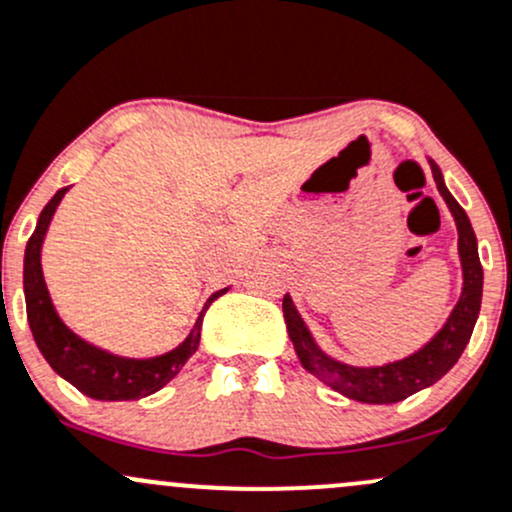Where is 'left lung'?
<instances>
[{"mask_svg":"<svg viewBox=\"0 0 512 512\" xmlns=\"http://www.w3.org/2000/svg\"><path fill=\"white\" fill-rule=\"evenodd\" d=\"M432 174L437 181L441 198L449 206L451 215L459 228V255L461 267H464V292H461L459 304L451 311L449 321L444 328L427 343L412 353L410 358L395 360V363L378 365V368H355V365L338 363V360L328 358L311 338L309 328L301 321L299 311L294 309L289 294H284L282 309L284 321H287L289 338L294 343L301 365L309 370L311 375L326 383L331 390L341 392V395L351 397L355 402H368V405H392L414 392L424 390V387L434 385L437 380L444 378L456 360L464 353L466 343H469L473 326H476L478 311H481V294H483V267L478 260V245L476 235H473L471 220L464 208L456 203L449 188L444 186L439 166L432 161Z\"/></svg>","mask_w":512,"mask_h":512,"instance_id":"1","label":"left lung"}]
</instances>
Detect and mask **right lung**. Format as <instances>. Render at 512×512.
I'll return each instance as SVG.
<instances>
[{"mask_svg":"<svg viewBox=\"0 0 512 512\" xmlns=\"http://www.w3.org/2000/svg\"><path fill=\"white\" fill-rule=\"evenodd\" d=\"M68 186L56 191V196L46 203L36 223L34 235L26 242L24 255V297H26V316H29L31 333L34 341L48 360L53 370L61 375L63 380L78 387L83 395L93 397V400H139L152 392H157L184 368V363L196 353L198 341H201V324L203 314L215 299L223 297L228 289L211 294V299L203 306L201 316H198L196 326L188 333V338L174 351L157 355V358H122V355H112L102 348H95L93 343L83 341L80 336L58 319L56 309H53L51 297H48L46 282H43L41 272V245L43 235H46L48 223H51L53 213H56L58 203L66 196Z\"/></svg>","mask_w":512,"mask_h":512,"instance_id":"1","label":"right lung"}]
</instances>
